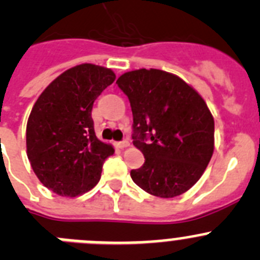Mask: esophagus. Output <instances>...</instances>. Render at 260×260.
I'll use <instances>...</instances> for the list:
<instances>
[{
    "instance_id": "1",
    "label": "esophagus",
    "mask_w": 260,
    "mask_h": 260,
    "mask_svg": "<svg viewBox=\"0 0 260 260\" xmlns=\"http://www.w3.org/2000/svg\"><path fill=\"white\" fill-rule=\"evenodd\" d=\"M116 147H119V149H124V147L129 146V141L128 140H123V141H119L116 142Z\"/></svg>"
}]
</instances>
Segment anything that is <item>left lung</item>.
<instances>
[{"label": "left lung", "mask_w": 260, "mask_h": 260, "mask_svg": "<svg viewBox=\"0 0 260 260\" xmlns=\"http://www.w3.org/2000/svg\"><path fill=\"white\" fill-rule=\"evenodd\" d=\"M133 114V145L145 163L136 185L157 198L190 190L214 151V119L203 97L177 75L159 69L124 73L116 81Z\"/></svg>", "instance_id": "1"}]
</instances>
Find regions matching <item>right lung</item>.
I'll use <instances>...</instances> for the list:
<instances>
[{
    "label": "right lung",
    "mask_w": 260,
    "mask_h": 260,
    "mask_svg": "<svg viewBox=\"0 0 260 260\" xmlns=\"http://www.w3.org/2000/svg\"><path fill=\"white\" fill-rule=\"evenodd\" d=\"M115 81L108 68L81 64L48 84L26 123V155L43 186L60 196L82 195L97 185L111 145L96 137L92 106Z\"/></svg>",
    "instance_id": "add662e5"
}]
</instances>
